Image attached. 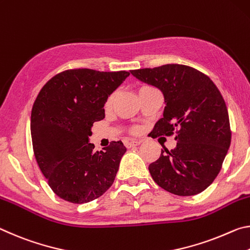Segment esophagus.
I'll return each mask as SVG.
<instances>
[{
    "label": "esophagus",
    "instance_id": "1",
    "mask_svg": "<svg viewBox=\"0 0 250 250\" xmlns=\"http://www.w3.org/2000/svg\"><path fill=\"white\" fill-rule=\"evenodd\" d=\"M141 141H135V140H130V141H125V146L127 147V148H130V147H134V146H137L141 144Z\"/></svg>",
    "mask_w": 250,
    "mask_h": 250
}]
</instances>
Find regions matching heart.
I'll return each instance as SVG.
<instances>
[{
    "instance_id": "obj_1",
    "label": "heart",
    "mask_w": 250,
    "mask_h": 250,
    "mask_svg": "<svg viewBox=\"0 0 250 250\" xmlns=\"http://www.w3.org/2000/svg\"><path fill=\"white\" fill-rule=\"evenodd\" d=\"M146 87H149V86H143V87L140 88V91H141V89H143V88H146ZM113 100H114V96L110 95V96L107 98V101H106V107H109V106L112 105ZM136 130H137L136 128H134V132H136Z\"/></svg>"
}]
</instances>
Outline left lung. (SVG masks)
I'll use <instances>...</instances> for the list:
<instances>
[{
    "instance_id": "left-lung-1",
    "label": "left lung",
    "mask_w": 250,
    "mask_h": 250,
    "mask_svg": "<svg viewBox=\"0 0 250 250\" xmlns=\"http://www.w3.org/2000/svg\"><path fill=\"white\" fill-rule=\"evenodd\" d=\"M137 80L161 89L163 117L155 124L156 136L176 130L174 149H165L148 166L154 182L178 196L202 193L214 182L230 146L226 103L209 77L190 66L167 64L130 71Z\"/></svg>"
}]
</instances>
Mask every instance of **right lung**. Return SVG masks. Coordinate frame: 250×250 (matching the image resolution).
<instances>
[{
  "label": "right lung",
  "mask_w": 250,
  "mask_h": 250,
  "mask_svg": "<svg viewBox=\"0 0 250 250\" xmlns=\"http://www.w3.org/2000/svg\"><path fill=\"white\" fill-rule=\"evenodd\" d=\"M128 72L67 69L47 82L34 102L31 134L36 162L52 190L66 202L84 204L112 186L126 152L121 141L94 152V122Z\"/></svg>",
  "instance_id": "1"
}]
</instances>
